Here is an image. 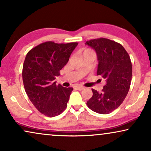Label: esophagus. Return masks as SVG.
<instances>
[{
	"label": "esophagus",
	"instance_id": "esophagus-1",
	"mask_svg": "<svg viewBox=\"0 0 151 151\" xmlns=\"http://www.w3.org/2000/svg\"><path fill=\"white\" fill-rule=\"evenodd\" d=\"M76 90L82 91V90L84 89V87H83V86H76Z\"/></svg>",
	"mask_w": 151,
	"mask_h": 151
}]
</instances>
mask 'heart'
Segmentation results:
<instances>
[{"label":"heart","mask_w":151,"mask_h":151,"mask_svg":"<svg viewBox=\"0 0 151 151\" xmlns=\"http://www.w3.org/2000/svg\"><path fill=\"white\" fill-rule=\"evenodd\" d=\"M86 53H94V52H93V51L91 50V49H85L83 51V52H82V55L86 54Z\"/></svg>","instance_id":"obj_1"}]
</instances>
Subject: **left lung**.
I'll use <instances>...</instances> for the list:
<instances>
[{"mask_svg": "<svg viewBox=\"0 0 151 151\" xmlns=\"http://www.w3.org/2000/svg\"><path fill=\"white\" fill-rule=\"evenodd\" d=\"M96 51L97 75L106 80L102 92L92 88L93 96L86 102L88 108L100 114H109L122 104L129 92L132 79V63L122 45L105 38L86 42Z\"/></svg>", "mask_w": 151, "mask_h": 151, "instance_id": "1", "label": "left lung"}]
</instances>
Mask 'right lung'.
Listing matches in <instances>:
<instances>
[{
	"instance_id": "add662e5",
	"label": "right lung",
	"mask_w": 151,
	"mask_h": 151,
	"mask_svg": "<svg viewBox=\"0 0 151 151\" xmlns=\"http://www.w3.org/2000/svg\"><path fill=\"white\" fill-rule=\"evenodd\" d=\"M78 43L48 41L37 45L27 54L22 67L26 93L34 106L47 117L61 114L67 106L73 88L57 85L55 76L69 61Z\"/></svg>"
}]
</instances>
